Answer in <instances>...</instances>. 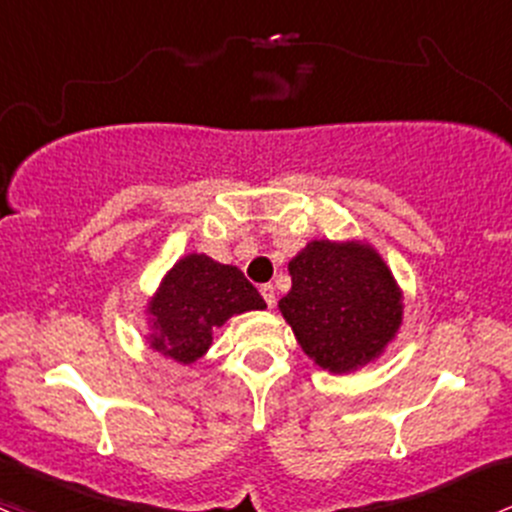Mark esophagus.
<instances>
[{"instance_id": "obj_1", "label": "esophagus", "mask_w": 512, "mask_h": 512, "mask_svg": "<svg viewBox=\"0 0 512 512\" xmlns=\"http://www.w3.org/2000/svg\"><path fill=\"white\" fill-rule=\"evenodd\" d=\"M260 294H262V299L267 301V306H270V309H272L274 304H277V294H274V287H272V284H262V287H260Z\"/></svg>"}]
</instances>
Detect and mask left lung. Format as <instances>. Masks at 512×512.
I'll use <instances>...</instances> for the list:
<instances>
[{
	"label": "left lung",
	"instance_id": "8db88e82",
	"mask_svg": "<svg viewBox=\"0 0 512 512\" xmlns=\"http://www.w3.org/2000/svg\"><path fill=\"white\" fill-rule=\"evenodd\" d=\"M279 311L321 370L348 375L375 363L405 319V294L368 240H309L289 260Z\"/></svg>",
	"mask_w": 512,
	"mask_h": 512
}]
</instances>
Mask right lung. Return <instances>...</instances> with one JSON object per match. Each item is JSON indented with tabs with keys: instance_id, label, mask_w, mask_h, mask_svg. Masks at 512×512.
<instances>
[{
	"instance_id": "1",
	"label": "right lung",
	"mask_w": 512,
	"mask_h": 512,
	"mask_svg": "<svg viewBox=\"0 0 512 512\" xmlns=\"http://www.w3.org/2000/svg\"><path fill=\"white\" fill-rule=\"evenodd\" d=\"M267 309L265 299L238 267L215 262L203 252H188L161 277L147 299L149 348L179 365L208 353L213 331L230 316Z\"/></svg>"
}]
</instances>
